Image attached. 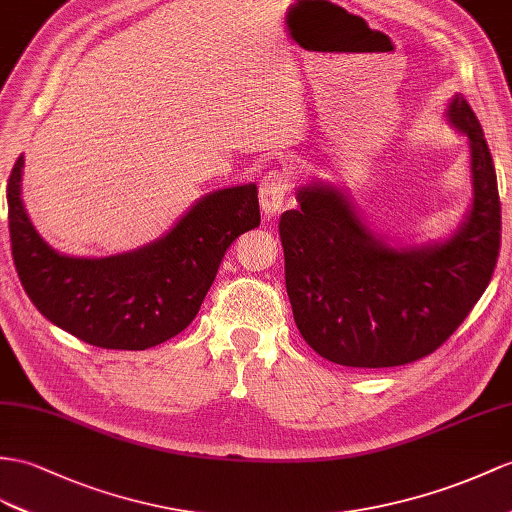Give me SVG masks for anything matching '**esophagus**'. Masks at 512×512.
<instances>
[{"label": "esophagus", "instance_id": "esophagus-1", "mask_svg": "<svg viewBox=\"0 0 512 512\" xmlns=\"http://www.w3.org/2000/svg\"><path fill=\"white\" fill-rule=\"evenodd\" d=\"M286 193H289V176H286L284 171L273 169L265 173L258 189V199H260V208H263V213L265 215L280 213Z\"/></svg>", "mask_w": 512, "mask_h": 512}]
</instances>
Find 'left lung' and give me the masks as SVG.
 I'll return each instance as SVG.
<instances>
[{
	"mask_svg": "<svg viewBox=\"0 0 512 512\" xmlns=\"http://www.w3.org/2000/svg\"><path fill=\"white\" fill-rule=\"evenodd\" d=\"M445 121L469 145L471 204L445 239L402 243L373 230L343 186H297L280 217L284 280L304 341L330 363L397 367L432 354L489 286L502 208L489 145L467 99Z\"/></svg>",
	"mask_w": 512,
	"mask_h": 512,
	"instance_id": "8db88e82",
	"label": "left lung"
}]
</instances>
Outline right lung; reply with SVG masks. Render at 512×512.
Here are the masks:
<instances>
[{"label":"right lung","mask_w":512,"mask_h":512,"mask_svg":"<svg viewBox=\"0 0 512 512\" xmlns=\"http://www.w3.org/2000/svg\"><path fill=\"white\" fill-rule=\"evenodd\" d=\"M23 154L6 199L12 258L32 304L54 326L104 350H147L199 313L234 239L258 228L254 182L206 193L156 241L86 258L60 254L36 232L21 199Z\"/></svg>","instance_id":"add662e5"}]
</instances>
